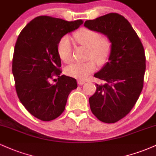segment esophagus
Here are the masks:
<instances>
[{
    "instance_id": "obj_1",
    "label": "esophagus",
    "mask_w": 156,
    "mask_h": 156,
    "mask_svg": "<svg viewBox=\"0 0 156 156\" xmlns=\"http://www.w3.org/2000/svg\"><path fill=\"white\" fill-rule=\"evenodd\" d=\"M85 83H86V81H85V80H78V83L79 84L80 86L83 85V84Z\"/></svg>"
}]
</instances>
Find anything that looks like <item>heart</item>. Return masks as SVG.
<instances>
[{
	"label": "heart",
	"mask_w": 156,
	"mask_h": 156,
	"mask_svg": "<svg viewBox=\"0 0 156 156\" xmlns=\"http://www.w3.org/2000/svg\"><path fill=\"white\" fill-rule=\"evenodd\" d=\"M76 42L80 45L89 49V58L99 65H103L108 61L111 54L112 44L107 38L101 37L99 33L88 29L80 28L74 34ZM58 56L65 63H69L72 59V43L68 36H64L57 44ZM94 61L90 60L84 63L74 62L66 68L65 73L73 78L85 79L95 70Z\"/></svg>",
	"instance_id": "b5f03b06"
}]
</instances>
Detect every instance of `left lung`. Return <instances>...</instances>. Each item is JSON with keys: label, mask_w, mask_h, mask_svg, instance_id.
I'll list each match as a JSON object with an SVG mask.
<instances>
[{"label": "left lung", "mask_w": 156, "mask_h": 156, "mask_svg": "<svg viewBox=\"0 0 156 156\" xmlns=\"http://www.w3.org/2000/svg\"><path fill=\"white\" fill-rule=\"evenodd\" d=\"M84 26L105 35L112 44L108 62L94 75L104 83L96 84V92L89 101L99 120L114 123L130 112L142 90L146 69L144 47L130 23L119 14L87 20Z\"/></svg>", "instance_id": "1"}]
</instances>
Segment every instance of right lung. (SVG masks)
Returning a JSON list of instances; mask_svg holds the SVG:
<instances>
[{"label":"right lung","mask_w":156,"mask_h":156,"mask_svg":"<svg viewBox=\"0 0 156 156\" xmlns=\"http://www.w3.org/2000/svg\"><path fill=\"white\" fill-rule=\"evenodd\" d=\"M83 23L82 20L69 22L39 16L18 36L12 60L16 92L27 111L40 120L51 121L60 116L69 94L78 87L75 78L61 76L57 44L62 37ZM54 75L58 81L51 84Z\"/></svg>","instance_id":"obj_1"}]
</instances>
